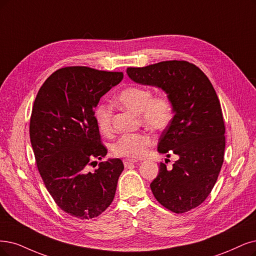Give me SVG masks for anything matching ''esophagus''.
<instances>
[{"label": "esophagus", "instance_id": "1", "mask_svg": "<svg viewBox=\"0 0 256 256\" xmlns=\"http://www.w3.org/2000/svg\"><path fill=\"white\" fill-rule=\"evenodd\" d=\"M137 162H135V160H130V159H126L123 160V164H124V166L126 168H130L132 166H134Z\"/></svg>", "mask_w": 256, "mask_h": 256}]
</instances>
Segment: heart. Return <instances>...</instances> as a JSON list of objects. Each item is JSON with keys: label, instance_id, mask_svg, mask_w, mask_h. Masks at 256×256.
I'll list each match as a JSON object with an SVG mask.
<instances>
[{"label": "heart", "instance_id": "obj_1", "mask_svg": "<svg viewBox=\"0 0 256 256\" xmlns=\"http://www.w3.org/2000/svg\"><path fill=\"white\" fill-rule=\"evenodd\" d=\"M116 103L121 108L139 114L144 124L152 130H164L171 123L174 115L172 101L166 94L153 97L150 88L144 86H128L120 92ZM94 119L102 133H110L112 128V110L106 104H100L94 110ZM153 144V138L148 134H126L121 136L112 144V153L116 156L138 159L142 157L148 148Z\"/></svg>", "mask_w": 256, "mask_h": 256}]
</instances>
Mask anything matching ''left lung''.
<instances>
[{
  "instance_id": "8db88e82",
  "label": "left lung",
  "mask_w": 256,
  "mask_h": 256,
  "mask_svg": "<svg viewBox=\"0 0 256 256\" xmlns=\"http://www.w3.org/2000/svg\"><path fill=\"white\" fill-rule=\"evenodd\" d=\"M126 74L135 83L162 90L172 101L174 116L160 136L157 150H171L178 160L172 170L160 164L150 190L168 210L190 211L209 196L224 162V123L213 85L186 61L128 68Z\"/></svg>"
}]
</instances>
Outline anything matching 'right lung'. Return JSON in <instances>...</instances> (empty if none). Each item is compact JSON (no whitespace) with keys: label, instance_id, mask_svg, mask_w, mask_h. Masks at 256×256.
<instances>
[{"label":"right lung","instance_id":"1","mask_svg":"<svg viewBox=\"0 0 256 256\" xmlns=\"http://www.w3.org/2000/svg\"><path fill=\"white\" fill-rule=\"evenodd\" d=\"M122 79V72L64 68L47 78L34 103L30 135L38 170L56 204L80 220L108 209L124 168L119 158H110L88 171L108 154L94 110Z\"/></svg>","mask_w":256,"mask_h":256}]
</instances>
